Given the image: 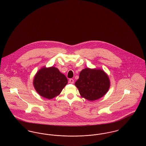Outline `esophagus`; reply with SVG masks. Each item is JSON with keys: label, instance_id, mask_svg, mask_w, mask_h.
<instances>
[{"label": "esophagus", "instance_id": "esophagus-1", "mask_svg": "<svg viewBox=\"0 0 146 146\" xmlns=\"http://www.w3.org/2000/svg\"><path fill=\"white\" fill-rule=\"evenodd\" d=\"M74 82V80L73 79H70L69 80V83H70V84H73Z\"/></svg>", "mask_w": 146, "mask_h": 146}]
</instances>
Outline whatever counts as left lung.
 <instances>
[{"label": "left lung", "mask_w": 146, "mask_h": 146, "mask_svg": "<svg viewBox=\"0 0 146 146\" xmlns=\"http://www.w3.org/2000/svg\"><path fill=\"white\" fill-rule=\"evenodd\" d=\"M74 84L82 97L94 101L107 93L111 83L108 76L103 70L86 68L80 72L79 79Z\"/></svg>", "instance_id": "obj_1"}]
</instances>
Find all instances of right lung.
<instances>
[{"mask_svg": "<svg viewBox=\"0 0 146 146\" xmlns=\"http://www.w3.org/2000/svg\"><path fill=\"white\" fill-rule=\"evenodd\" d=\"M67 83L65 75L54 67L42 68L34 77L35 90L40 96L48 100L58 96Z\"/></svg>", "mask_w": 146, "mask_h": 146, "instance_id": "add662e5", "label": "right lung"}]
</instances>
